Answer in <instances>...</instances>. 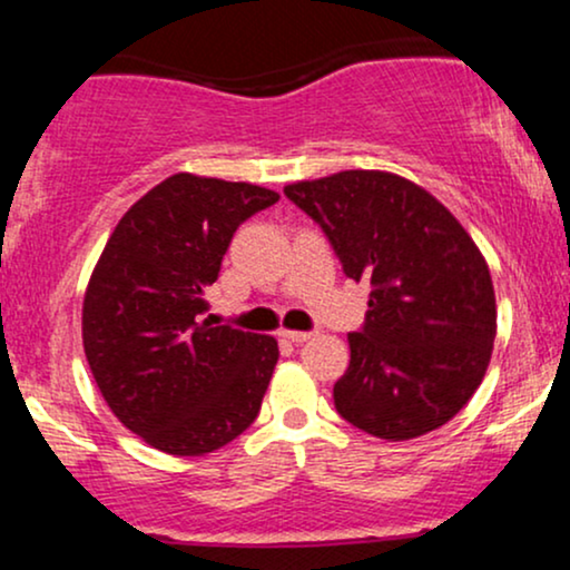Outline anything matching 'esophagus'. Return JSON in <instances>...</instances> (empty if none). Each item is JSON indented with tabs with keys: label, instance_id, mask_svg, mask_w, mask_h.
<instances>
[{
	"label": "esophagus",
	"instance_id": "esophagus-1",
	"mask_svg": "<svg viewBox=\"0 0 570 570\" xmlns=\"http://www.w3.org/2000/svg\"><path fill=\"white\" fill-rule=\"evenodd\" d=\"M281 337L292 340V343H305V340L313 337V332H297V330H284L281 332Z\"/></svg>",
	"mask_w": 570,
	"mask_h": 570
}]
</instances>
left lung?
Masks as SVG:
<instances>
[{
    "label": "left lung",
    "instance_id": "obj_1",
    "mask_svg": "<svg viewBox=\"0 0 570 570\" xmlns=\"http://www.w3.org/2000/svg\"><path fill=\"white\" fill-rule=\"evenodd\" d=\"M284 195L322 227L345 276L372 286L335 383L340 415L391 442L444 426L480 389L495 340L493 281L472 235L389 171L294 181Z\"/></svg>",
    "mask_w": 570,
    "mask_h": 570
}]
</instances>
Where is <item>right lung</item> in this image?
<instances>
[{
    "mask_svg": "<svg viewBox=\"0 0 570 570\" xmlns=\"http://www.w3.org/2000/svg\"><path fill=\"white\" fill-rule=\"evenodd\" d=\"M278 200L248 181L174 174L122 214L82 303V345L122 426L168 455H206L263 407L278 343L206 316L233 233Z\"/></svg>",
    "mask_w": 570,
    "mask_h": 570,
    "instance_id": "right-lung-1",
    "label": "right lung"
}]
</instances>
